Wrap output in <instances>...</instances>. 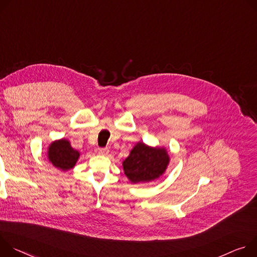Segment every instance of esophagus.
Instances as JSON below:
<instances>
[{"label":"esophagus","instance_id":"esophagus-1","mask_svg":"<svg viewBox=\"0 0 257 257\" xmlns=\"http://www.w3.org/2000/svg\"><path fill=\"white\" fill-rule=\"evenodd\" d=\"M109 153L108 148H100L99 149V154L100 155H107Z\"/></svg>","mask_w":257,"mask_h":257}]
</instances>
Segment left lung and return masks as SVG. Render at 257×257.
Returning <instances> with one entry per match:
<instances>
[{
	"label": "left lung",
	"instance_id": "obj_1",
	"mask_svg": "<svg viewBox=\"0 0 257 257\" xmlns=\"http://www.w3.org/2000/svg\"><path fill=\"white\" fill-rule=\"evenodd\" d=\"M168 162L169 157L165 149L138 143L122 165L125 176L136 184L158 179L165 172Z\"/></svg>",
	"mask_w": 257,
	"mask_h": 257
}]
</instances>
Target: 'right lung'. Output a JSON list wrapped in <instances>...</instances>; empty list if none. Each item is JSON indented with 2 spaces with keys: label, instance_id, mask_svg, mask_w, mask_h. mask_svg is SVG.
<instances>
[{
  "label": "right lung",
  "instance_id": "add662e5",
  "mask_svg": "<svg viewBox=\"0 0 257 257\" xmlns=\"http://www.w3.org/2000/svg\"><path fill=\"white\" fill-rule=\"evenodd\" d=\"M79 157L78 151L74 150L67 140L53 142L49 147L48 158L52 164L62 170L72 168Z\"/></svg>",
  "mask_w": 257,
  "mask_h": 257
}]
</instances>
